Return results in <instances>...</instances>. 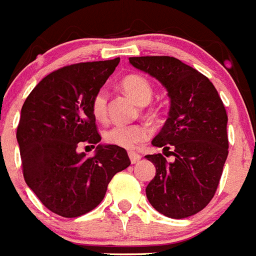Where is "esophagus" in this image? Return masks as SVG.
I'll return each instance as SVG.
<instances>
[{"label":"esophagus","instance_id":"obj_1","mask_svg":"<svg viewBox=\"0 0 256 256\" xmlns=\"http://www.w3.org/2000/svg\"><path fill=\"white\" fill-rule=\"evenodd\" d=\"M128 157H130L131 164H138V162L142 160V156L136 152H132V150H130V152H128Z\"/></svg>","mask_w":256,"mask_h":256}]
</instances>
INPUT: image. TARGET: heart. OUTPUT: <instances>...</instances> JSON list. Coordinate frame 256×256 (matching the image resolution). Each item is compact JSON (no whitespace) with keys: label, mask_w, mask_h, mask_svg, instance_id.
<instances>
[{"label":"heart","mask_w":256,"mask_h":256,"mask_svg":"<svg viewBox=\"0 0 256 256\" xmlns=\"http://www.w3.org/2000/svg\"><path fill=\"white\" fill-rule=\"evenodd\" d=\"M122 88L130 95L138 104L144 106L150 103L153 96V88L150 82L139 74H128L121 81ZM91 113L99 122H104L108 114V92L100 88L95 92L91 100ZM148 136V128L139 124H113L103 132L104 140L112 146L121 148H134L136 144L144 142Z\"/></svg>","instance_id":"obj_1"}]
</instances>
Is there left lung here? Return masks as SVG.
Returning a JSON list of instances; mask_svg holds the SVG:
<instances>
[{"label": "left lung", "instance_id": "left-lung-1", "mask_svg": "<svg viewBox=\"0 0 256 256\" xmlns=\"http://www.w3.org/2000/svg\"><path fill=\"white\" fill-rule=\"evenodd\" d=\"M135 68L158 80L168 90L170 110L152 140L162 153L146 154L156 175L146 198L172 219L197 214L212 200L228 156L226 108L210 80L172 56L128 58Z\"/></svg>", "mask_w": 256, "mask_h": 256}]
</instances>
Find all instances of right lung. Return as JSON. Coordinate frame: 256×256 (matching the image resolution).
I'll return each instance as SVG.
<instances>
[{
	"label": "right lung",
	"mask_w": 256,
	"mask_h": 256,
	"mask_svg": "<svg viewBox=\"0 0 256 256\" xmlns=\"http://www.w3.org/2000/svg\"><path fill=\"white\" fill-rule=\"evenodd\" d=\"M120 58L66 66L42 78L22 106L16 139L26 186L45 208L64 218L94 210L117 172L130 166L126 150L97 146L92 158L80 154L102 140L91 100Z\"/></svg>",
	"instance_id": "1"
}]
</instances>
